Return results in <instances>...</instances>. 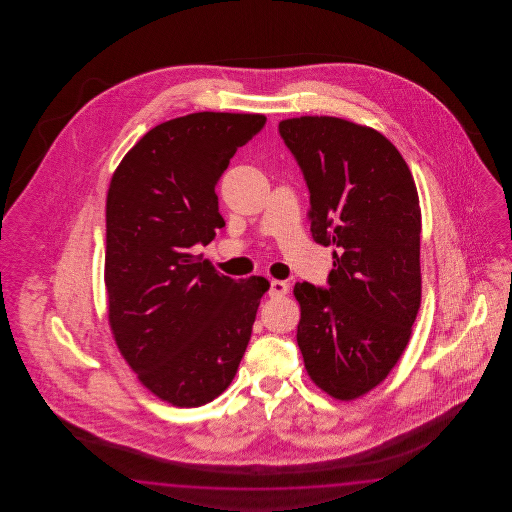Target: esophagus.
I'll use <instances>...</instances> for the list:
<instances>
[{
  "label": "esophagus",
  "mask_w": 512,
  "mask_h": 512,
  "mask_svg": "<svg viewBox=\"0 0 512 512\" xmlns=\"http://www.w3.org/2000/svg\"><path fill=\"white\" fill-rule=\"evenodd\" d=\"M287 291H289V285H287V283L282 282V280H272L269 296H271V298H280V296H285Z\"/></svg>",
  "instance_id": "34e87169"
}]
</instances>
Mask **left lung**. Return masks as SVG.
Segmentation results:
<instances>
[{
	"instance_id": "left-lung-1",
	"label": "left lung",
	"mask_w": 512,
	"mask_h": 512,
	"mask_svg": "<svg viewBox=\"0 0 512 512\" xmlns=\"http://www.w3.org/2000/svg\"><path fill=\"white\" fill-rule=\"evenodd\" d=\"M309 188L313 240L333 247L329 289L294 285L298 348L320 390L351 401L401 359L421 307V208L403 155L337 117L278 126Z\"/></svg>"
}]
</instances>
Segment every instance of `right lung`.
<instances>
[{
    "mask_svg": "<svg viewBox=\"0 0 512 512\" xmlns=\"http://www.w3.org/2000/svg\"><path fill=\"white\" fill-rule=\"evenodd\" d=\"M265 120L201 111L163 122L109 183V326L139 381L174 406H203L229 388L269 289L261 276L234 280L192 254L225 227L216 185Z\"/></svg>",
    "mask_w": 512,
    "mask_h": 512,
    "instance_id": "right-lung-1",
    "label": "right lung"
}]
</instances>
